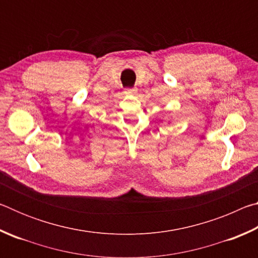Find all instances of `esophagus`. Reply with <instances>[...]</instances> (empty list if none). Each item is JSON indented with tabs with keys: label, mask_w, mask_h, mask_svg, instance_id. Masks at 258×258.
I'll use <instances>...</instances> for the list:
<instances>
[{
	"label": "esophagus",
	"mask_w": 258,
	"mask_h": 258,
	"mask_svg": "<svg viewBox=\"0 0 258 258\" xmlns=\"http://www.w3.org/2000/svg\"><path fill=\"white\" fill-rule=\"evenodd\" d=\"M125 93L126 94H130V95H133V94L137 93V90H135V89H126L125 90Z\"/></svg>",
	"instance_id": "esophagus-1"
}]
</instances>
